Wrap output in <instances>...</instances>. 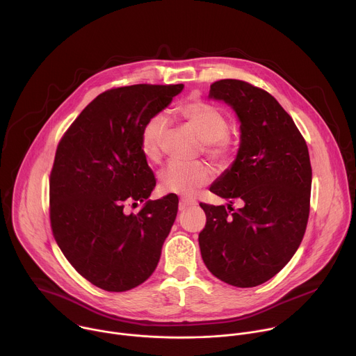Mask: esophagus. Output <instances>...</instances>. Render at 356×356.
Returning a JSON list of instances; mask_svg holds the SVG:
<instances>
[{
	"label": "esophagus",
	"mask_w": 356,
	"mask_h": 356,
	"mask_svg": "<svg viewBox=\"0 0 356 356\" xmlns=\"http://www.w3.org/2000/svg\"><path fill=\"white\" fill-rule=\"evenodd\" d=\"M197 204V201L194 198H187V197H183L180 198V202H179V210L180 211H184L188 207H193Z\"/></svg>",
	"instance_id": "esophagus-1"
}]
</instances>
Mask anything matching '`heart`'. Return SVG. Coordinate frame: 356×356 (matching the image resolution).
Segmentation results:
<instances>
[{"label":"heart","mask_w":356,"mask_h":356,"mask_svg":"<svg viewBox=\"0 0 356 356\" xmlns=\"http://www.w3.org/2000/svg\"><path fill=\"white\" fill-rule=\"evenodd\" d=\"M173 115L187 124L201 140L206 142L207 155L227 163L234 158L235 143L228 134L224 114L206 101L190 98L175 107ZM166 118L155 115L146 121L140 131V149L146 161L158 163L162 158V139L166 132ZM213 179V170L202 162H172L161 173V187L166 193L191 195Z\"/></svg>","instance_id":"heart-1"}]
</instances>
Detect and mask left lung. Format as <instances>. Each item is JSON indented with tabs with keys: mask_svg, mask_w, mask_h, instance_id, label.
Masks as SVG:
<instances>
[{
	"mask_svg": "<svg viewBox=\"0 0 356 356\" xmlns=\"http://www.w3.org/2000/svg\"><path fill=\"white\" fill-rule=\"evenodd\" d=\"M209 97L235 111L241 142L232 165L210 187L229 204L200 202L207 216L198 235L201 257L220 280L255 287L287 265L306 232L309 149L291 117L268 91L225 79L211 84ZM235 199L243 204L238 211L230 207Z\"/></svg>",
	"mask_w": 356,
	"mask_h": 356,
	"instance_id": "1",
	"label": "left lung"
}]
</instances>
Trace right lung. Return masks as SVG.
I'll return each instance as SVG.
<instances>
[{"label": "right lung", "instance_id": "add662e5", "mask_svg": "<svg viewBox=\"0 0 356 356\" xmlns=\"http://www.w3.org/2000/svg\"><path fill=\"white\" fill-rule=\"evenodd\" d=\"M183 84H135L97 95L63 135L50 173V224L72 266L107 291H127L158 266L179 200H149L156 186L140 149L147 120ZM145 201L136 215L129 202Z\"/></svg>", "mask_w": 356, "mask_h": 356}]
</instances>
